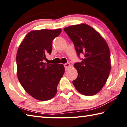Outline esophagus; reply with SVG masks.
I'll use <instances>...</instances> for the list:
<instances>
[{
	"label": "esophagus",
	"instance_id": "34e87169",
	"mask_svg": "<svg viewBox=\"0 0 127 127\" xmlns=\"http://www.w3.org/2000/svg\"><path fill=\"white\" fill-rule=\"evenodd\" d=\"M64 67H65V70H67L68 69V68L69 67V66H70V64H69V63H65L64 64Z\"/></svg>",
	"mask_w": 127,
	"mask_h": 127
}]
</instances>
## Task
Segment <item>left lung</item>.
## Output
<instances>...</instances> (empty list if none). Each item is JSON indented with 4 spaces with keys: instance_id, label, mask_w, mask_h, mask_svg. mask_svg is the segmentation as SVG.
I'll use <instances>...</instances> for the list:
<instances>
[{
    "instance_id": "left-lung-1",
    "label": "left lung",
    "mask_w": 127,
    "mask_h": 127,
    "mask_svg": "<svg viewBox=\"0 0 127 127\" xmlns=\"http://www.w3.org/2000/svg\"><path fill=\"white\" fill-rule=\"evenodd\" d=\"M74 45L81 62L74 64L78 71L73 84L80 93L91 96L98 93L109 77L110 55L107 42L97 31L86 24L73 25L64 29Z\"/></svg>"
}]
</instances>
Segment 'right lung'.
<instances>
[{
	"mask_svg": "<svg viewBox=\"0 0 127 127\" xmlns=\"http://www.w3.org/2000/svg\"><path fill=\"white\" fill-rule=\"evenodd\" d=\"M61 29H41L29 32L18 48L17 76L30 95L45 101L56 95L57 86L65 71L62 64L43 63L52 52V42L61 33Z\"/></svg>",
	"mask_w": 127,
	"mask_h": 127,
	"instance_id": "1",
	"label": "right lung"
}]
</instances>
